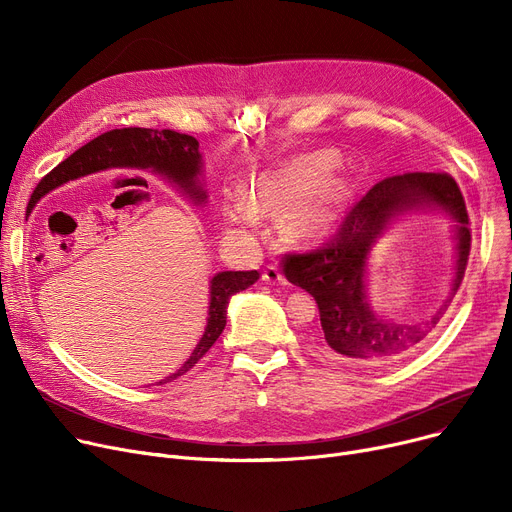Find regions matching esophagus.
Returning <instances> with one entry per match:
<instances>
[{"instance_id": "1", "label": "esophagus", "mask_w": 512, "mask_h": 512, "mask_svg": "<svg viewBox=\"0 0 512 512\" xmlns=\"http://www.w3.org/2000/svg\"><path fill=\"white\" fill-rule=\"evenodd\" d=\"M261 278L265 282H270V284H286L282 272L278 270V265H267L265 270H263V274H261Z\"/></svg>"}]
</instances>
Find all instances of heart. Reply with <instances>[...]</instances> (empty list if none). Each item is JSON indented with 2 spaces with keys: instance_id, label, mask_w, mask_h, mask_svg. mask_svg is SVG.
Here are the masks:
<instances>
[{
  "instance_id": "b5f03b06",
  "label": "heart",
  "mask_w": 512,
  "mask_h": 512,
  "mask_svg": "<svg viewBox=\"0 0 512 512\" xmlns=\"http://www.w3.org/2000/svg\"><path fill=\"white\" fill-rule=\"evenodd\" d=\"M338 159L332 153H313L288 161L280 170L265 174L251 184L249 197L261 207H280L299 201L313 188L324 182L336 168ZM348 197V186L342 180L326 184L321 191L303 205L292 218L297 232H315L326 226ZM228 218L236 226L253 224V209L245 201H234L228 207Z\"/></svg>"
}]
</instances>
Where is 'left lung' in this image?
Returning <instances> with one entry per match:
<instances>
[{
	"label": "left lung",
	"instance_id": "1",
	"mask_svg": "<svg viewBox=\"0 0 512 512\" xmlns=\"http://www.w3.org/2000/svg\"><path fill=\"white\" fill-rule=\"evenodd\" d=\"M425 207H438L456 222V292L467 270L471 228L461 188L446 172H407L380 180L344 213L324 245L282 255L286 280L317 301L321 328L315 344L326 355L359 365H386L432 338L442 309L432 319L407 324L373 313L365 297L367 255L375 238L394 215Z\"/></svg>",
	"mask_w": 512,
	"mask_h": 512
}]
</instances>
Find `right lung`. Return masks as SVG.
I'll return each mask as SVG.
<instances>
[{
	"label": "right lung",
	"instance_id": "right-lung-1",
	"mask_svg": "<svg viewBox=\"0 0 512 512\" xmlns=\"http://www.w3.org/2000/svg\"><path fill=\"white\" fill-rule=\"evenodd\" d=\"M114 164L128 168H153V172L164 174L176 184H180L184 191L191 193V197H195L197 201L205 199L203 188H199L195 182L201 168V153L195 137H188V134L168 128H116L99 134L97 139L74 151L60 166H56L47 176H43L35 188V193L31 195L29 213L35 207V203L45 193H49L51 188ZM257 280V270L222 272L218 276H213L205 334L195 346L191 357L186 359V363L174 375L161 382H172L178 375H184L188 369L195 367V363L209 351L213 342L220 338L226 326V307L232 294L249 288Z\"/></svg>",
	"mask_w": 512,
	"mask_h": 512
}]
</instances>
